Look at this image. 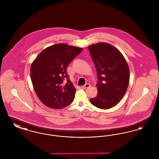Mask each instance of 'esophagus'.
Wrapping results in <instances>:
<instances>
[{"mask_svg":"<svg viewBox=\"0 0 159 159\" xmlns=\"http://www.w3.org/2000/svg\"><path fill=\"white\" fill-rule=\"evenodd\" d=\"M90 86H91V85H90L89 83H86V84H85L84 85H83V86H82V88H83V89H88V88H89Z\"/></svg>","mask_w":159,"mask_h":159,"instance_id":"1","label":"esophagus"}]
</instances>
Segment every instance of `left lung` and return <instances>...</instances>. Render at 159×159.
<instances>
[{"label": "left lung", "instance_id": "left-lung-1", "mask_svg": "<svg viewBox=\"0 0 159 159\" xmlns=\"http://www.w3.org/2000/svg\"><path fill=\"white\" fill-rule=\"evenodd\" d=\"M97 71L98 94L91 104L101 109L117 105L129 82V68L121 52L113 46L99 43L88 47Z\"/></svg>", "mask_w": 159, "mask_h": 159}]
</instances>
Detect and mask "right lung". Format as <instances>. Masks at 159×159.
Listing matches in <instances>:
<instances>
[{"label": "right lung", "instance_id": "1", "mask_svg": "<svg viewBox=\"0 0 159 159\" xmlns=\"http://www.w3.org/2000/svg\"><path fill=\"white\" fill-rule=\"evenodd\" d=\"M82 50L58 43L45 49L33 62L31 82L38 98L46 106L59 109L73 101L76 90L69 79L67 67Z\"/></svg>", "mask_w": 159, "mask_h": 159}]
</instances>
